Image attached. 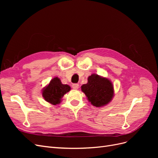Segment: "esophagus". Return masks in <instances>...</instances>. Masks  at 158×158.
Instances as JSON below:
<instances>
[{
	"label": "esophagus",
	"mask_w": 158,
	"mask_h": 158,
	"mask_svg": "<svg viewBox=\"0 0 158 158\" xmlns=\"http://www.w3.org/2000/svg\"><path fill=\"white\" fill-rule=\"evenodd\" d=\"M72 87H73V89H78V88H79V85H78V84H73V85H72Z\"/></svg>",
	"instance_id": "obj_1"
}]
</instances>
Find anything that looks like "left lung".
Instances as JSON below:
<instances>
[{"mask_svg": "<svg viewBox=\"0 0 158 158\" xmlns=\"http://www.w3.org/2000/svg\"><path fill=\"white\" fill-rule=\"evenodd\" d=\"M88 100L95 107L106 106L113 97V85L107 78L93 74L88 78V83L81 86Z\"/></svg>", "mask_w": 158, "mask_h": 158, "instance_id": "left-lung-1", "label": "left lung"}]
</instances>
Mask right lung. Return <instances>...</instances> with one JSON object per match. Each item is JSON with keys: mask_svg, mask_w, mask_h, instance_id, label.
Here are the masks:
<instances>
[{"mask_svg": "<svg viewBox=\"0 0 158 158\" xmlns=\"http://www.w3.org/2000/svg\"><path fill=\"white\" fill-rule=\"evenodd\" d=\"M70 90V87L69 85L63 84L58 77H55L43 90L42 95L46 102L52 105H56L60 103L62 98Z\"/></svg>", "mask_w": 158, "mask_h": 158, "instance_id": "add662e5", "label": "right lung"}]
</instances>
